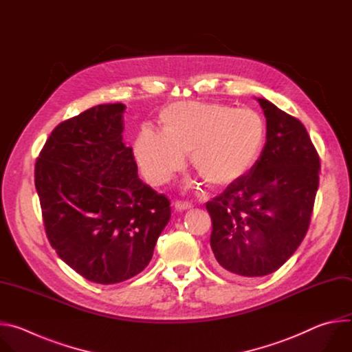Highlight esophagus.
<instances>
[{"label": "esophagus", "mask_w": 352, "mask_h": 352, "mask_svg": "<svg viewBox=\"0 0 352 352\" xmlns=\"http://www.w3.org/2000/svg\"><path fill=\"white\" fill-rule=\"evenodd\" d=\"M174 208H175V210H177V212H184V210L190 209V208H192V205H190V204H188V202H179V200H177V202L174 204Z\"/></svg>", "instance_id": "34e87169"}]
</instances>
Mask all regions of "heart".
I'll return each mask as SVG.
<instances>
[{
	"label": "heart",
	"instance_id": "obj_1",
	"mask_svg": "<svg viewBox=\"0 0 352 352\" xmlns=\"http://www.w3.org/2000/svg\"><path fill=\"white\" fill-rule=\"evenodd\" d=\"M160 122L163 132L143 126L133 142L143 177L156 186L182 168L185 153L209 185H228L258 163L266 142V122L252 109L177 102L162 111Z\"/></svg>",
	"mask_w": 352,
	"mask_h": 352
}]
</instances>
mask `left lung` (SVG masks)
I'll list each match as a JSON object with an SVG mask.
<instances>
[{
	"mask_svg": "<svg viewBox=\"0 0 352 352\" xmlns=\"http://www.w3.org/2000/svg\"><path fill=\"white\" fill-rule=\"evenodd\" d=\"M266 143L258 163L206 204L217 266L262 277L280 269L302 242L319 186L320 160L299 120L266 98Z\"/></svg>",
	"mask_w": 352,
	"mask_h": 352,
	"instance_id": "1",
	"label": "left lung"
}]
</instances>
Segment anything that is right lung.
<instances>
[{"instance_id":"1","label":"right lung","mask_w":352,"mask_h":352,"mask_svg":"<svg viewBox=\"0 0 352 352\" xmlns=\"http://www.w3.org/2000/svg\"><path fill=\"white\" fill-rule=\"evenodd\" d=\"M125 106L98 104L61 122L34 168L47 238L97 284L139 274L171 217L170 200L138 177L122 138Z\"/></svg>"}]
</instances>
